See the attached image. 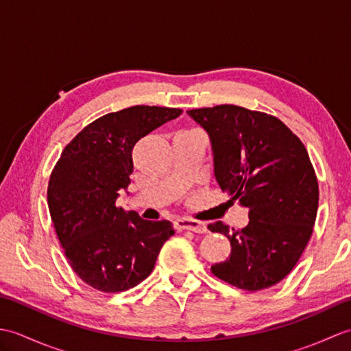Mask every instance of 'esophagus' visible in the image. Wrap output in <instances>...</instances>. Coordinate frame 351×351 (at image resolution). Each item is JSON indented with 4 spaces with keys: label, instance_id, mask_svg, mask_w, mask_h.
<instances>
[{
    "label": "esophagus",
    "instance_id": "esophagus-1",
    "mask_svg": "<svg viewBox=\"0 0 351 351\" xmlns=\"http://www.w3.org/2000/svg\"><path fill=\"white\" fill-rule=\"evenodd\" d=\"M173 225L178 230H191V232L196 234H204L206 232V225L204 221H199L195 219L189 217H180L173 221Z\"/></svg>",
    "mask_w": 351,
    "mask_h": 351
}]
</instances>
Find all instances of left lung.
Here are the masks:
<instances>
[{
	"instance_id": "left-lung-1",
	"label": "left lung",
	"mask_w": 351,
	"mask_h": 351,
	"mask_svg": "<svg viewBox=\"0 0 351 351\" xmlns=\"http://www.w3.org/2000/svg\"><path fill=\"white\" fill-rule=\"evenodd\" d=\"M210 136L214 176L229 202L249 208V225L226 235L230 256L214 264L219 279L245 291L273 287L306 247L318 210V182L306 147L278 117L237 106L189 110Z\"/></svg>"
}]
</instances>
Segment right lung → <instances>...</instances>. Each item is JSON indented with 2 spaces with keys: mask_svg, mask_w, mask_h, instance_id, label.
<instances>
[{
  "mask_svg": "<svg viewBox=\"0 0 351 351\" xmlns=\"http://www.w3.org/2000/svg\"><path fill=\"white\" fill-rule=\"evenodd\" d=\"M182 113L134 106L108 113L64 147L48 185V208L69 265L87 285L121 293L143 282L175 234L169 220H143L116 206L128 189L137 141Z\"/></svg>",
  "mask_w": 351,
  "mask_h": 351,
  "instance_id": "add662e5",
  "label": "right lung"
}]
</instances>
